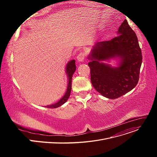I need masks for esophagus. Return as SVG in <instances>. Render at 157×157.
Segmentation results:
<instances>
[{"mask_svg": "<svg viewBox=\"0 0 157 157\" xmlns=\"http://www.w3.org/2000/svg\"><path fill=\"white\" fill-rule=\"evenodd\" d=\"M85 59V55L84 53L81 52L77 56V60L78 62H83Z\"/></svg>", "mask_w": 157, "mask_h": 157, "instance_id": "obj_1", "label": "esophagus"}]
</instances>
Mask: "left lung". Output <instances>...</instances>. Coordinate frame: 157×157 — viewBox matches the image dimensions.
I'll return each mask as SVG.
<instances>
[{"mask_svg":"<svg viewBox=\"0 0 157 157\" xmlns=\"http://www.w3.org/2000/svg\"><path fill=\"white\" fill-rule=\"evenodd\" d=\"M117 34L110 40L96 43L88 57L93 86L110 99L126 94L137 85L143 60L137 36L126 20ZM111 59L119 60L117 67L103 62Z\"/></svg>","mask_w":157,"mask_h":157,"instance_id":"obj_1","label":"left lung"}]
</instances>
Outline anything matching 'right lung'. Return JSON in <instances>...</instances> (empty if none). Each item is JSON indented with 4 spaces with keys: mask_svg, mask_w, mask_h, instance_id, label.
Wrapping results in <instances>:
<instances>
[{
    "mask_svg": "<svg viewBox=\"0 0 157 157\" xmlns=\"http://www.w3.org/2000/svg\"><path fill=\"white\" fill-rule=\"evenodd\" d=\"M76 64H75V60H72L67 63V65H66V68H65V72H66V74H67V77H68V85H67V90H66V92H65V95L63 96V97L59 102H57L56 103H55L52 105H46V106H45L46 108H51V109L56 108H59V107L61 106L65 102H67V101L68 100V98L71 95V85H72V78L73 74L74 73V72L76 71Z\"/></svg>",
    "mask_w": 157,
    "mask_h": 157,
    "instance_id": "add662e5",
    "label": "right lung"
}]
</instances>
